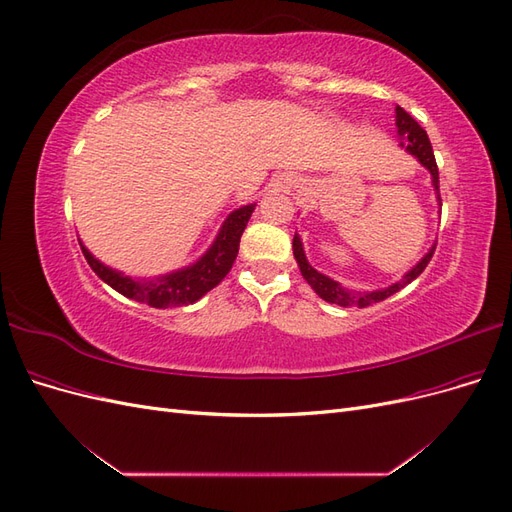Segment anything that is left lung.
<instances>
[{
    "instance_id": "obj_1",
    "label": "left lung",
    "mask_w": 512,
    "mask_h": 512,
    "mask_svg": "<svg viewBox=\"0 0 512 512\" xmlns=\"http://www.w3.org/2000/svg\"><path fill=\"white\" fill-rule=\"evenodd\" d=\"M395 117H397L395 123H397L399 136L404 138V143H401V147H406L412 153V156H416L418 160H421L423 166L429 168L431 179H433V188H436L438 200H440V205H442V198H440V173H438L436 156H433V149H431L427 132L421 126H418L416 119L412 115H408L401 106L395 108ZM292 252H294V258H297V262H299V269H301L303 280L316 290L318 297H322L324 301H329V303L342 305V307H367V305H374V303H380L384 299H389L391 294L399 292L401 288L408 286L410 282H414L416 277L421 275L425 271V267L429 265L433 252H436V247H431L429 254L421 262H418V265L412 271H408L404 277H401L397 284L384 288V290H376V292H354V290L344 288L342 284L333 282L331 277L318 273L307 262L305 252H303V243H301V239L297 235H294V239H292Z\"/></svg>"
}]
</instances>
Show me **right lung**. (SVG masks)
I'll use <instances>...</instances> for the list:
<instances>
[{
  "label": "right lung",
  "instance_id": "right-lung-1",
  "mask_svg": "<svg viewBox=\"0 0 512 512\" xmlns=\"http://www.w3.org/2000/svg\"><path fill=\"white\" fill-rule=\"evenodd\" d=\"M252 211L254 205L232 211L228 215V220L224 222L218 239L213 241L211 250L200 258L196 265L158 277V280H132L128 275H121L113 269L104 267L102 262L91 256L83 245L81 250L85 260L89 262V267L94 269L100 280L121 292L123 297L134 299L138 303H147L151 307L190 305L203 297V294H207L211 288L218 286L232 269V262H235L239 254L241 235L247 222H250Z\"/></svg>",
  "mask_w": 512,
  "mask_h": 512
}]
</instances>
